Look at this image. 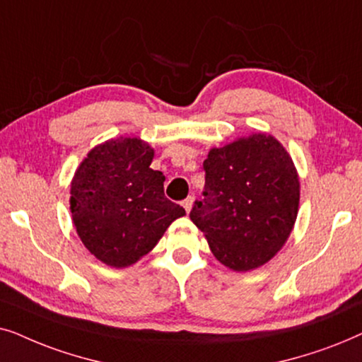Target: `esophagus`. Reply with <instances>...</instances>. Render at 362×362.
<instances>
[{
	"mask_svg": "<svg viewBox=\"0 0 362 362\" xmlns=\"http://www.w3.org/2000/svg\"><path fill=\"white\" fill-rule=\"evenodd\" d=\"M182 205H184L185 211H187V214H189V211L192 210V205H194V197H187V199L182 202Z\"/></svg>",
	"mask_w": 362,
	"mask_h": 362,
	"instance_id": "1",
	"label": "esophagus"
}]
</instances>
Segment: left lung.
<instances>
[{"mask_svg": "<svg viewBox=\"0 0 362 362\" xmlns=\"http://www.w3.org/2000/svg\"><path fill=\"white\" fill-rule=\"evenodd\" d=\"M204 199L190 218L211 253L235 272L262 267L290 237L300 204V178L276 139L255 134L211 148L204 162Z\"/></svg>", "mask_w": 362, "mask_h": 362, "instance_id": "left-lung-1", "label": "left lung"}]
</instances>
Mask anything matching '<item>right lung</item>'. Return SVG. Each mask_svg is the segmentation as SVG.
<instances>
[{
    "label": "right lung",
    "instance_id": "right-lung-1",
    "mask_svg": "<svg viewBox=\"0 0 362 362\" xmlns=\"http://www.w3.org/2000/svg\"><path fill=\"white\" fill-rule=\"evenodd\" d=\"M153 148L119 137L94 147L71 184V214L84 247L100 262L125 268L147 255L184 206L163 194L165 175L152 170Z\"/></svg>",
    "mask_w": 362,
    "mask_h": 362
}]
</instances>
